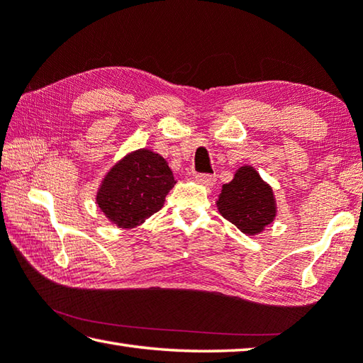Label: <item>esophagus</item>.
Listing matches in <instances>:
<instances>
[{"mask_svg": "<svg viewBox=\"0 0 363 363\" xmlns=\"http://www.w3.org/2000/svg\"><path fill=\"white\" fill-rule=\"evenodd\" d=\"M195 179L198 184H201V186H214L216 184V176L214 174H204V173H198L195 174Z\"/></svg>", "mask_w": 363, "mask_h": 363, "instance_id": "esophagus-1", "label": "esophagus"}]
</instances>
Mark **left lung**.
<instances>
[{"instance_id": "obj_1", "label": "left lung", "mask_w": 363, "mask_h": 363, "mask_svg": "<svg viewBox=\"0 0 363 363\" xmlns=\"http://www.w3.org/2000/svg\"><path fill=\"white\" fill-rule=\"evenodd\" d=\"M217 208L228 222L248 236L261 233L277 216L272 187L248 165L240 167L233 181L223 184Z\"/></svg>"}]
</instances>
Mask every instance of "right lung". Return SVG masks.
<instances>
[{"instance_id":"1","label":"right lung","mask_w":363,"mask_h":363,"mask_svg":"<svg viewBox=\"0 0 363 363\" xmlns=\"http://www.w3.org/2000/svg\"><path fill=\"white\" fill-rule=\"evenodd\" d=\"M174 176L167 160L151 149L127 154L105 174L96 203L119 228H135L162 209Z\"/></svg>"}]
</instances>
